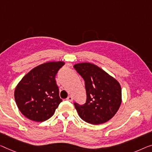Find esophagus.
Masks as SVG:
<instances>
[{
	"label": "esophagus",
	"instance_id": "obj_1",
	"mask_svg": "<svg viewBox=\"0 0 152 152\" xmlns=\"http://www.w3.org/2000/svg\"><path fill=\"white\" fill-rule=\"evenodd\" d=\"M67 101H69V102H72V99H73V98H72V96H68V97H67Z\"/></svg>",
	"mask_w": 152,
	"mask_h": 152
}]
</instances>
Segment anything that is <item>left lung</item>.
Returning <instances> with one entry per match:
<instances>
[{
    "label": "left lung",
    "instance_id": "obj_1",
    "mask_svg": "<svg viewBox=\"0 0 152 152\" xmlns=\"http://www.w3.org/2000/svg\"><path fill=\"white\" fill-rule=\"evenodd\" d=\"M74 67L85 80L87 92L85 104H74L78 115L85 121L94 125L109 121L121 106L120 84L104 70L93 63H77Z\"/></svg>",
    "mask_w": 152,
    "mask_h": 152
}]
</instances>
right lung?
Segmentation results:
<instances>
[{"mask_svg": "<svg viewBox=\"0 0 152 152\" xmlns=\"http://www.w3.org/2000/svg\"><path fill=\"white\" fill-rule=\"evenodd\" d=\"M64 64L63 61L43 63L31 69L18 84L15 100L26 118L42 122L54 115L62 102L55 76Z\"/></svg>", "mask_w": 152, "mask_h": 152, "instance_id": "right-lung-1", "label": "right lung"}]
</instances>
